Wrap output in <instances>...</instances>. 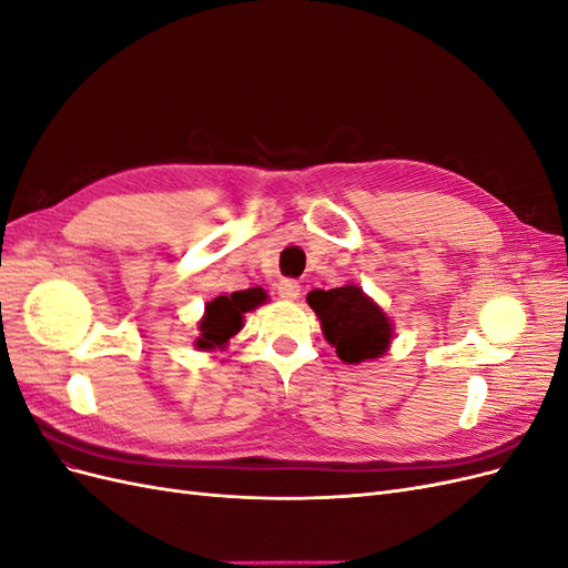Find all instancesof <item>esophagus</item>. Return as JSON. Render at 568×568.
Wrapping results in <instances>:
<instances>
[{"label":"esophagus","instance_id":"1","mask_svg":"<svg viewBox=\"0 0 568 568\" xmlns=\"http://www.w3.org/2000/svg\"><path fill=\"white\" fill-rule=\"evenodd\" d=\"M277 294L284 301H296L301 296V284L296 280H282L277 284Z\"/></svg>","mask_w":568,"mask_h":568}]
</instances>
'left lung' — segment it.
<instances>
[{
	"instance_id": "1",
	"label": "left lung",
	"mask_w": 568,
	"mask_h": 568,
	"mask_svg": "<svg viewBox=\"0 0 568 568\" xmlns=\"http://www.w3.org/2000/svg\"><path fill=\"white\" fill-rule=\"evenodd\" d=\"M307 305L315 311L324 338L336 348L343 363H369L390 348V317L357 284H343L329 291L315 288L307 294Z\"/></svg>"
}]
</instances>
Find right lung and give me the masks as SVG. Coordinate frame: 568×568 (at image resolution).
Listing matches in <instances>:
<instances>
[{
  "label": "right lung",
  "instance_id": "1",
  "mask_svg": "<svg viewBox=\"0 0 568 568\" xmlns=\"http://www.w3.org/2000/svg\"><path fill=\"white\" fill-rule=\"evenodd\" d=\"M267 301L265 288L253 286L234 294H222L205 303L203 317L199 320V336L194 341L196 351L215 353L225 351L230 341L244 329V315L255 311Z\"/></svg>",
  "mask_w": 568,
  "mask_h": 568
}]
</instances>
